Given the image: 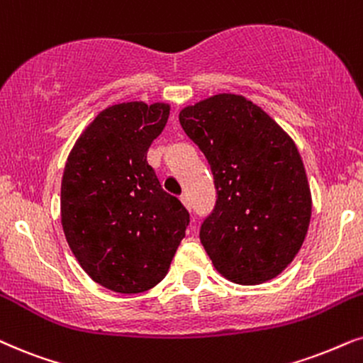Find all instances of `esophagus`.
Instances as JSON below:
<instances>
[{
  "instance_id": "obj_1",
  "label": "esophagus",
  "mask_w": 363,
  "mask_h": 363,
  "mask_svg": "<svg viewBox=\"0 0 363 363\" xmlns=\"http://www.w3.org/2000/svg\"><path fill=\"white\" fill-rule=\"evenodd\" d=\"M180 200H182V203L185 205L186 210H191V201H190V199H188V195H182Z\"/></svg>"
}]
</instances>
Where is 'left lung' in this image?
<instances>
[{
	"label": "left lung",
	"mask_w": 363,
	"mask_h": 363,
	"mask_svg": "<svg viewBox=\"0 0 363 363\" xmlns=\"http://www.w3.org/2000/svg\"><path fill=\"white\" fill-rule=\"evenodd\" d=\"M215 178L216 205L200 242L238 285L275 279L302 248L312 216L307 173L289 133L260 106L218 93L178 115Z\"/></svg>",
	"instance_id": "8db88e82"
}]
</instances>
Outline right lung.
I'll list each match as a JSON object with an SVG mask.
<instances>
[{"label": "right lung", "mask_w": 363, "mask_h": 363, "mask_svg": "<svg viewBox=\"0 0 363 363\" xmlns=\"http://www.w3.org/2000/svg\"><path fill=\"white\" fill-rule=\"evenodd\" d=\"M168 103L125 101L98 113L74 141L61 178V225L93 281L141 294L167 275L190 215L147 162Z\"/></svg>", "instance_id": "add662e5"}]
</instances>
